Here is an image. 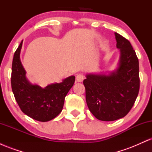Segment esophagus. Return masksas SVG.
Masks as SVG:
<instances>
[{
	"label": "esophagus",
	"mask_w": 152,
	"mask_h": 152,
	"mask_svg": "<svg viewBox=\"0 0 152 152\" xmlns=\"http://www.w3.org/2000/svg\"><path fill=\"white\" fill-rule=\"evenodd\" d=\"M76 79L78 82H82L83 81V79H84V76H83L82 74H79L76 76Z\"/></svg>",
	"instance_id": "obj_1"
}]
</instances>
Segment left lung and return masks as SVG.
<instances>
[{
  "label": "left lung",
  "mask_w": 152,
  "mask_h": 152,
  "mask_svg": "<svg viewBox=\"0 0 152 152\" xmlns=\"http://www.w3.org/2000/svg\"><path fill=\"white\" fill-rule=\"evenodd\" d=\"M120 49L118 66L109 75L87 74L83 80L87 106L101 121H111L124 117L134 106L140 86L139 66L131 43L115 33Z\"/></svg>",
  "instance_id": "left-lung-1"
}]
</instances>
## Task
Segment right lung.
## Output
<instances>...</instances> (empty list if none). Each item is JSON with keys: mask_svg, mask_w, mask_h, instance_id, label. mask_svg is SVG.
<instances>
[{"mask_svg": "<svg viewBox=\"0 0 152 152\" xmlns=\"http://www.w3.org/2000/svg\"><path fill=\"white\" fill-rule=\"evenodd\" d=\"M22 43H20L12 63L11 87L19 107L29 117L39 121H48L61 112L66 94L75 82L71 76L56 83L41 88L31 84L26 76V71L20 60Z\"/></svg>", "mask_w": 152, "mask_h": 152, "instance_id": "right-lung-1", "label": "right lung"}]
</instances>
